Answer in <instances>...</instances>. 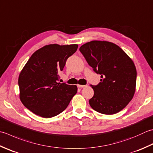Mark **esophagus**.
Here are the masks:
<instances>
[{
  "instance_id": "34e87169",
  "label": "esophagus",
  "mask_w": 153,
  "mask_h": 153,
  "mask_svg": "<svg viewBox=\"0 0 153 153\" xmlns=\"http://www.w3.org/2000/svg\"><path fill=\"white\" fill-rule=\"evenodd\" d=\"M77 87H78V88H85V87H87V85L78 84V85H77Z\"/></svg>"
}]
</instances>
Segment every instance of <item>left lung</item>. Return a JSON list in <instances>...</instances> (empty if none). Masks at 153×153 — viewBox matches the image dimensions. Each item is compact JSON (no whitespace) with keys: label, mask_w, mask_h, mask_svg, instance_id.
Instances as JSON below:
<instances>
[{"label":"left lung","mask_w":153,"mask_h":153,"mask_svg":"<svg viewBox=\"0 0 153 153\" xmlns=\"http://www.w3.org/2000/svg\"><path fill=\"white\" fill-rule=\"evenodd\" d=\"M79 51L88 64L101 75V82L91 85L94 95L89 103L92 109L105 115L123 109L136 89L137 70L131 58L117 45L107 41L89 42Z\"/></svg>","instance_id":"left-lung-1"}]
</instances>
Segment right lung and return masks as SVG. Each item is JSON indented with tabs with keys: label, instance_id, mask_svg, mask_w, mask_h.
<instances>
[{
	"label": "right lung",
	"instance_id": "obj_1",
	"mask_svg": "<svg viewBox=\"0 0 153 153\" xmlns=\"http://www.w3.org/2000/svg\"><path fill=\"white\" fill-rule=\"evenodd\" d=\"M77 48V44H49L31 56L19 77L20 100L27 109L42 117L51 118L67 108L77 87L57 81L67 59Z\"/></svg>",
	"mask_w": 153,
	"mask_h": 153
}]
</instances>
